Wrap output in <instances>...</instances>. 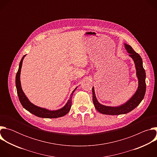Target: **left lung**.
<instances>
[{
	"instance_id": "1",
	"label": "left lung",
	"mask_w": 157,
	"mask_h": 157,
	"mask_svg": "<svg viewBox=\"0 0 157 157\" xmlns=\"http://www.w3.org/2000/svg\"><path fill=\"white\" fill-rule=\"evenodd\" d=\"M124 47L129 53L128 56L133 59L135 64L136 75L139 82L138 87L136 92L124 104L117 106H107L99 102L95 94L94 87H93V101L94 107L98 112L103 114L120 115L127 114L138 106L145 96L146 91V74L143 67L142 59L139 54L134 51L129 44L124 43Z\"/></svg>"
}]
</instances>
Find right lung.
Wrapping results in <instances>:
<instances>
[{
  "mask_svg": "<svg viewBox=\"0 0 157 157\" xmlns=\"http://www.w3.org/2000/svg\"><path fill=\"white\" fill-rule=\"evenodd\" d=\"M25 56H26V55L22 57V58L20 62L18 70L17 73L16 77H15V85H16V88H17V94L18 96L19 101H20L21 104L22 105V106H23L24 108H25L27 110L30 112V113L33 114V115H35L37 117H41V118H48V119L58 118V117H63V116H65L66 114H68L71 109V107L72 96L78 87L74 89L73 91L72 92V93L70 95L69 99L68 100V102H66L65 105L59 109L55 110H50L45 109V108H43V107H40L37 105H35V104H32L29 101V99L27 98V97L25 96L23 90H22V88L21 86L20 72H21V69L22 63H23V60Z\"/></svg>",
  "mask_w": 157,
  "mask_h": 157,
  "instance_id": "add662e5",
  "label": "right lung"
}]
</instances>
